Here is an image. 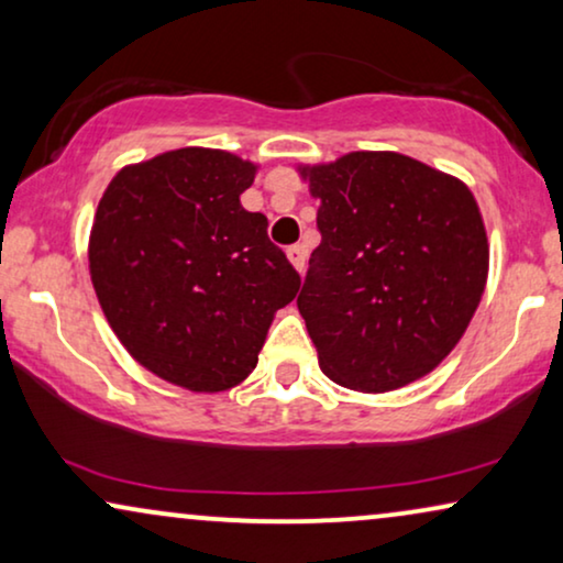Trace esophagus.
Instances as JSON below:
<instances>
[{
	"mask_svg": "<svg viewBox=\"0 0 563 563\" xmlns=\"http://www.w3.org/2000/svg\"><path fill=\"white\" fill-rule=\"evenodd\" d=\"M287 256H289V261H291V266H295L297 272H302L305 261H307V249H305V245H302V243L291 245V249H287Z\"/></svg>",
	"mask_w": 563,
	"mask_h": 563,
	"instance_id": "esophagus-1",
	"label": "esophagus"
}]
</instances>
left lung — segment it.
Here are the masks:
<instances>
[{
  "label": "left lung",
  "instance_id": "left-lung-1",
  "mask_svg": "<svg viewBox=\"0 0 563 563\" xmlns=\"http://www.w3.org/2000/svg\"><path fill=\"white\" fill-rule=\"evenodd\" d=\"M322 241L297 297L320 368L389 391L433 372L484 295L489 245L464 181L391 151L299 166Z\"/></svg>",
  "mask_w": 563,
  "mask_h": 563
}]
</instances>
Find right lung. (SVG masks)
<instances>
[{"instance_id": "right-lung-1", "label": "right lung", "mask_w": 563, "mask_h": 563, "mask_svg": "<svg viewBox=\"0 0 563 563\" xmlns=\"http://www.w3.org/2000/svg\"><path fill=\"white\" fill-rule=\"evenodd\" d=\"M256 166L179 148L125 166L99 199L89 274L114 335L137 364L191 391H222L258 364L274 312L299 274L243 210Z\"/></svg>"}]
</instances>
